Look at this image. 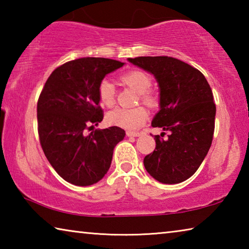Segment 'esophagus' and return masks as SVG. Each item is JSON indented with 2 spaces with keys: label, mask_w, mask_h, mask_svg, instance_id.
Masks as SVG:
<instances>
[{
  "label": "esophagus",
  "mask_w": 249,
  "mask_h": 249,
  "mask_svg": "<svg viewBox=\"0 0 249 249\" xmlns=\"http://www.w3.org/2000/svg\"><path fill=\"white\" fill-rule=\"evenodd\" d=\"M126 135H127L128 137H137V136H140L141 133L140 132H132V130H127V132H126Z\"/></svg>",
  "instance_id": "esophagus-1"
}]
</instances>
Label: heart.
Wrapping results in <instances>:
<instances>
[{
    "instance_id": "obj_1",
    "label": "heart",
    "mask_w": 249,
    "mask_h": 249,
    "mask_svg": "<svg viewBox=\"0 0 249 249\" xmlns=\"http://www.w3.org/2000/svg\"><path fill=\"white\" fill-rule=\"evenodd\" d=\"M121 80L137 92L142 103L153 107L157 104V96L149 90L153 83L150 75L142 70H129L121 75ZM100 102L107 107L115 103V87L109 80L103 79L98 88ZM147 119V111L142 107L132 108L117 107L107 113V122L109 125L119 126L125 129L138 128Z\"/></svg>"
}]
</instances>
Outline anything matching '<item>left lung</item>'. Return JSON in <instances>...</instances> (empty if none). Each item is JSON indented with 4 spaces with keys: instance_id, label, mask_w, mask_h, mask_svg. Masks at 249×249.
<instances>
[{
    "instance_id": "1",
    "label": "left lung",
    "mask_w": 249,
    "mask_h": 249,
    "mask_svg": "<svg viewBox=\"0 0 249 249\" xmlns=\"http://www.w3.org/2000/svg\"><path fill=\"white\" fill-rule=\"evenodd\" d=\"M128 61L157 79L160 109L151 126L169 132L165 140L155 135L156 148L144 158L146 170L161 183L182 182L197 170L213 141L216 107L210 84L201 71L172 57Z\"/></svg>"
}]
</instances>
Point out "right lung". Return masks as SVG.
<instances>
[{"label": "right lung", "mask_w": 249, "mask_h": 249, "mask_svg": "<svg viewBox=\"0 0 249 249\" xmlns=\"http://www.w3.org/2000/svg\"><path fill=\"white\" fill-rule=\"evenodd\" d=\"M124 62L107 58H79L54 69L37 102L41 148L57 174L80 187L94 184L109 169L114 147L125 130L117 126L92 130L103 120L98 88Z\"/></svg>", "instance_id": "1"}]
</instances>
